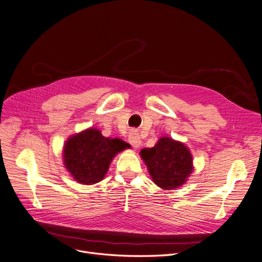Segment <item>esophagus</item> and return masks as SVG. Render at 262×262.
<instances>
[{
  "mask_svg": "<svg viewBox=\"0 0 262 262\" xmlns=\"http://www.w3.org/2000/svg\"><path fill=\"white\" fill-rule=\"evenodd\" d=\"M129 142H130V144L134 147V148H140L141 146H142V140H141V138L140 136L136 134L135 132H131L130 134H129Z\"/></svg>",
  "mask_w": 262,
  "mask_h": 262,
  "instance_id": "34e87169",
  "label": "esophagus"
}]
</instances>
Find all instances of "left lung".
<instances>
[{
  "instance_id": "1",
  "label": "left lung",
  "mask_w": 262,
  "mask_h": 262,
  "mask_svg": "<svg viewBox=\"0 0 262 262\" xmlns=\"http://www.w3.org/2000/svg\"><path fill=\"white\" fill-rule=\"evenodd\" d=\"M140 156L152 181L162 190L180 188L194 170L189 147L169 136H162L152 148L142 149Z\"/></svg>"
}]
</instances>
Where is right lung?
Segmentation results:
<instances>
[{"label":"right lung","instance_id":"add662e5","mask_svg":"<svg viewBox=\"0 0 262 262\" xmlns=\"http://www.w3.org/2000/svg\"><path fill=\"white\" fill-rule=\"evenodd\" d=\"M129 147L124 141L105 138L91 127L69 136L63 147V162L78 183L92 185L105 177L112 160Z\"/></svg>","mask_w":262,"mask_h":262}]
</instances>
